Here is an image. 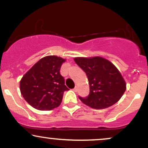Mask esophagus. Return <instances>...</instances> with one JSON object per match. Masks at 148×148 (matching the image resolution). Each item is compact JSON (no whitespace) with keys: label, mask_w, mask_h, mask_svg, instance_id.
<instances>
[{"label":"esophagus","mask_w":148,"mask_h":148,"mask_svg":"<svg viewBox=\"0 0 148 148\" xmlns=\"http://www.w3.org/2000/svg\"><path fill=\"white\" fill-rule=\"evenodd\" d=\"M73 90H74V92H76V91H77V87H76V86H75V88H74V89H73Z\"/></svg>","instance_id":"34e87169"}]
</instances>
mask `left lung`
Returning a JSON list of instances; mask_svg holds the SVG:
<instances>
[{
	"label": "left lung",
	"mask_w": 148,
	"mask_h": 148,
	"mask_svg": "<svg viewBox=\"0 0 148 148\" xmlns=\"http://www.w3.org/2000/svg\"><path fill=\"white\" fill-rule=\"evenodd\" d=\"M74 61L88 76L90 94L79 98L87 106L103 109L115 104L126 90V83L116 67L101 57L75 58Z\"/></svg>",
	"instance_id": "left-lung-1"
}]
</instances>
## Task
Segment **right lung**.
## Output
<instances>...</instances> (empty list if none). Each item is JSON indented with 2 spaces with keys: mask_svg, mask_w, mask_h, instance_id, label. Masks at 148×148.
Segmentation results:
<instances>
[{
  "mask_svg": "<svg viewBox=\"0 0 148 148\" xmlns=\"http://www.w3.org/2000/svg\"><path fill=\"white\" fill-rule=\"evenodd\" d=\"M65 59L49 56L40 59L20 81V91L30 106L40 111H50L60 106L68 88L60 70Z\"/></svg>",
  "mask_w": 148,
  "mask_h": 148,
  "instance_id": "add662e5",
  "label": "right lung"
}]
</instances>
